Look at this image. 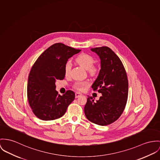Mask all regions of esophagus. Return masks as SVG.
I'll list each match as a JSON object with an SVG mask.
<instances>
[{
  "label": "esophagus",
  "instance_id": "34e87169",
  "mask_svg": "<svg viewBox=\"0 0 160 160\" xmlns=\"http://www.w3.org/2000/svg\"><path fill=\"white\" fill-rule=\"evenodd\" d=\"M82 94H81V93H80V92H75V98H79L80 96H81Z\"/></svg>",
  "mask_w": 160,
  "mask_h": 160
}]
</instances>
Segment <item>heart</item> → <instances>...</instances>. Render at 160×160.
<instances>
[{
  "label": "heart",
  "mask_w": 160,
  "mask_h": 160,
  "mask_svg": "<svg viewBox=\"0 0 160 160\" xmlns=\"http://www.w3.org/2000/svg\"><path fill=\"white\" fill-rule=\"evenodd\" d=\"M76 62L80 64L81 66L84 68L85 69L88 70L89 73L91 75H95L98 72V67L93 66L94 63V58L92 56L88 53H82L80 54L75 59ZM71 62H68L64 66V74L66 77L69 76L71 71ZM89 85V82L88 81H78L74 83V87L79 90V91H83L84 90L86 86H88Z\"/></svg>",
  "instance_id": "heart-1"
}]
</instances>
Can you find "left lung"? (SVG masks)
<instances>
[{"instance_id":"1","label":"left lung","mask_w":160,"mask_h":160,"mask_svg":"<svg viewBox=\"0 0 160 160\" xmlns=\"http://www.w3.org/2000/svg\"><path fill=\"white\" fill-rule=\"evenodd\" d=\"M100 59L101 69L92 85L102 96L94 102L88 97L85 106L86 118L99 125L115 122L125 109L128 92V82L123 64L118 55L107 46L91 49Z\"/></svg>"}]
</instances>
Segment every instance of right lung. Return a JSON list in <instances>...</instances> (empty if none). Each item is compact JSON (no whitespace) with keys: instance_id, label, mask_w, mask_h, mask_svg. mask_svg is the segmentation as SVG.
I'll return each mask as SVG.
<instances>
[{"instance_id":"obj_1","label":"right lung","mask_w":160,"mask_h":160,"mask_svg":"<svg viewBox=\"0 0 160 160\" xmlns=\"http://www.w3.org/2000/svg\"><path fill=\"white\" fill-rule=\"evenodd\" d=\"M62 43H56L46 50L33 65L28 78L27 98L34 114L43 121L62 117L75 98L68 90L60 96L55 90L57 80H63L64 66L68 59L79 53Z\"/></svg>"}]
</instances>
